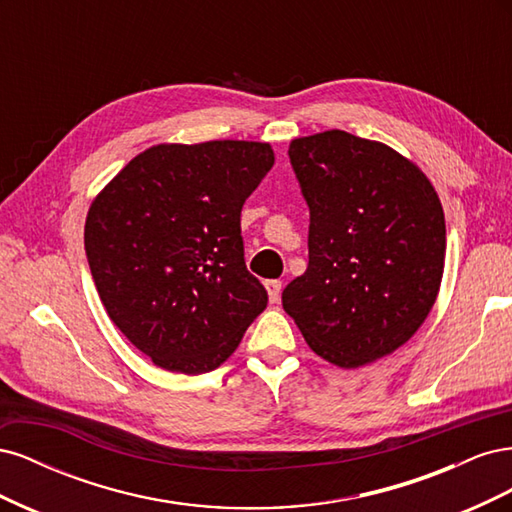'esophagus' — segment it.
I'll use <instances>...</instances> for the list:
<instances>
[{
  "label": "esophagus",
  "instance_id": "34e87169",
  "mask_svg": "<svg viewBox=\"0 0 512 512\" xmlns=\"http://www.w3.org/2000/svg\"><path fill=\"white\" fill-rule=\"evenodd\" d=\"M265 288L269 292V301L271 303H277L282 297V282L280 280H267L265 282Z\"/></svg>",
  "mask_w": 512,
  "mask_h": 512
}]
</instances>
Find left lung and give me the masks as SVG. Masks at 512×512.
I'll return each instance as SVG.
<instances>
[{"label": "left lung", "mask_w": 512, "mask_h": 512, "mask_svg": "<svg viewBox=\"0 0 512 512\" xmlns=\"http://www.w3.org/2000/svg\"><path fill=\"white\" fill-rule=\"evenodd\" d=\"M309 207L307 271L282 292L305 342L337 367L404 346L436 303L446 254L440 198L391 147L329 130L288 149Z\"/></svg>", "instance_id": "left-lung-1"}]
</instances>
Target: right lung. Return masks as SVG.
<instances>
[{
  "mask_svg": "<svg viewBox=\"0 0 512 512\" xmlns=\"http://www.w3.org/2000/svg\"><path fill=\"white\" fill-rule=\"evenodd\" d=\"M273 162L269 143L156 145L91 203L85 252L106 314L158 367H220L265 312L241 209Z\"/></svg>",
  "mask_w": 512,
  "mask_h": 512,
  "instance_id": "add662e5",
  "label": "right lung"
}]
</instances>
